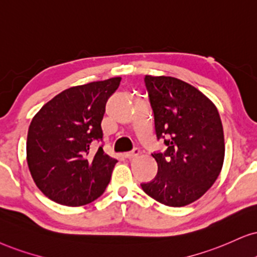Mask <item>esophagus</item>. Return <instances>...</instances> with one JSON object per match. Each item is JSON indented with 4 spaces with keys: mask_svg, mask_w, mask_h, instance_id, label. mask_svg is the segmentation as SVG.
Instances as JSON below:
<instances>
[{
    "mask_svg": "<svg viewBox=\"0 0 257 257\" xmlns=\"http://www.w3.org/2000/svg\"><path fill=\"white\" fill-rule=\"evenodd\" d=\"M139 154H140V149H139V148H135V149H133L132 152L125 153L124 157H125L126 159H134V158L138 157Z\"/></svg>",
    "mask_w": 257,
    "mask_h": 257,
    "instance_id": "obj_1",
    "label": "esophagus"
}]
</instances>
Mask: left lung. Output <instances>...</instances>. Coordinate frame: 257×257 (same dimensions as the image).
Here are the masks:
<instances>
[{
	"label": "left lung",
	"instance_id": "1",
	"mask_svg": "<svg viewBox=\"0 0 257 257\" xmlns=\"http://www.w3.org/2000/svg\"><path fill=\"white\" fill-rule=\"evenodd\" d=\"M157 138L165 153H154L158 174L142 190L167 206L188 205L212 186L223 167L224 133L218 110L199 90L166 76L145 77Z\"/></svg>",
	"mask_w": 257,
	"mask_h": 257
}]
</instances>
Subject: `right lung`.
Wrapping results in <instances>:
<instances>
[{"mask_svg":"<svg viewBox=\"0 0 257 257\" xmlns=\"http://www.w3.org/2000/svg\"><path fill=\"white\" fill-rule=\"evenodd\" d=\"M121 77L72 86L53 97L32 119L27 164L45 196L66 206H82L102 196L117 160L93 141H102L106 100Z\"/></svg>","mask_w":257,"mask_h":257,"instance_id":"obj_1","label":"right lung"}]
</instances>
